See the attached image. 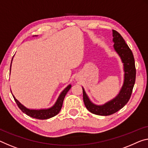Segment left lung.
<instances>
[{
  "mask_svg": "<svg viewBox=\"0 0 148 148\" xmlns=\"http://www.w3.org/2000/svg\"><path fill=\"white\" fill-rule=\"evenodd\" d=\"M113 47L118 54L124 68V83L120 92L114 99L101 105L93 103L87 95L84 88L83 99L87 109L91 113L101 116H108L115 113L127 103L130 99L136 80V67L134 58L132 51L126 43L125 39L119 32L112 30Z\"/></svg>",
  "mask_w": 148,
  "mask_h": 148,
  "instance_id": "1",
  "label": "left lung"
}]
</instances>
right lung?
I'll return each mask as SVG.
<instances>
[{"label": "right lung", "instance_id": "right-lung-1", "mask_svg": "<svg viewBox=\"0 0 148 148\" xmlns=\"http://www.w3.org/2000/svg\"><path fill=\"white\" fill-rule=\"evenodd\" d=\"M11 64H12V62H11ZM11 64H10V70H11ZM70 88H71V85L70 84V85L68 86L64 90L60 93V94L59 95V96H58L57 101L55 102V103L54 104L53 106L49 108V109H28V108L25 107L24 105H23L22 103H21L19 101L16 99L13 95L12 96L14 99L15 100L16 104L18 105V107L20 108V109L23 112V113L26 114L27 115L31 116L32 118L40 119V120H45V119L52 118V117L57 115L58 112H60L62 106L63 101H64L65 95H66L67 92L69 91Z\"/></svg>", "mask_w": 148, "mask_h": 148}]
</instances>
